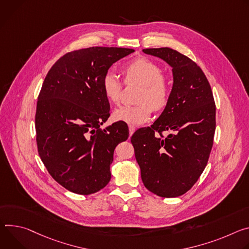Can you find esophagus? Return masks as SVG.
<instances>
[{"instance_id": "esophagus-1", "label": "esophagus", "mask_w": 249, "mask_h": 249, "mask_svg": "<svg viewBox=\"0 0 249 249\" xmlns=\"http://www.w3.org/2000/svg\"><path fill=\"white\" fill-rule=\"evenodd\" d=\"M128 129H129V135L131 136L133 134V132L135 131V126L133 125H128Z\"/></svg>"}]
</instances>
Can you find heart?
<instances>
[{"label":"heart","instance_id":"obj_1","mask_svg":"<svg viewBox=\"0 0 249 249\" xmlns=\"http://www.w3.org/2000/svg\"><path fill=\"white\" fill-rule=\"evenodd\" d=\"M161 73V67L157 63L144 57L137 58L124 67L126 83L134 82L142 86L137 100L141 104L117 108L114 113L115 120L140 125L150 120L152 109L160 110L165 107L170 98L171 87L168 79ZM102 88L109 103H120L123 84L116 73L108 71L104 75Z\"/></svg>","mask_w":249,"mask_h":249}]
</instances>
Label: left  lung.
<instances>
[{
    "label": "left lung",
    "instance_id": "8db88e82",
    "mask_svg": "<svg viewBox=\"0 0 249 249\" xmlns=\"http://www.w3.org/2000/svg\"><path fill=\"white\" fill-rule=\"evenodd\" d=\"M142 51L172 68L173 85L161 115L150 127L136 130L131 143L146 189L159 197L175 198L193 187L208 163L215 105L210 83L194 61L168 47ZM163 130L173 133L165 138L156 133Z\"/></svg>",
    "mask_w": 249,
    "mask_h": 249
}]
</instances>
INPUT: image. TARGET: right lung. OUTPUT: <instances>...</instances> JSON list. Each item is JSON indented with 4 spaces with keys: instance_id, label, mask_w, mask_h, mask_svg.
Listing matches in <instances>:
<instances>
[{
    "instance_id": "right-lung-1",
    "label": "right lung",
    "mask_w": 249,
    "mask_h": 249,
    "mask_svg": "<svg viewBox=\"0 0 249 249\" xmlns=\"http://www.w3.org/2000/svg\"><path fill=\"white\" fill-rule=\"evenodd\" d=\"M134 52L121 47H89L65 54L48 71L36 105L39 156L52 178L70 192L90 195L110 180L116 146L128 131L109 117L102 79L109 67Z\"/></svg>"
}]
</instances>
